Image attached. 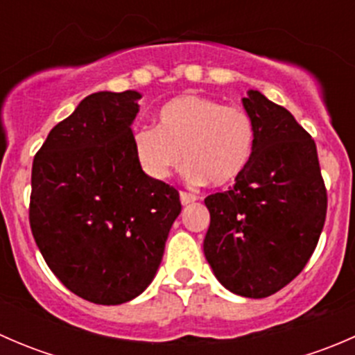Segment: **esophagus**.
Instances as JSON below:
<instances>
[{
	"label": "esophagus",
	"instance_id": "esophagus-1",
	"mask_svg": "<svg viewBox=\"0 0 355 355\" xmlns=\"http://www.w3.org/2000/svg\"><path fill=\"white\" fill-rule=\"evenodd\" d=\"M198 200L194 194H189V192H180V202L184 204V206H187V204H192Z\"/></svg>",
	"mask_w": 355,
	"mask_h": 355
}]
</instances>
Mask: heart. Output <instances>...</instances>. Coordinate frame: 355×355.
<instances>
[{"label": "heart", "instance_id": "obj_1", "mask_svg": "<svg viewBox=\"0 0 355 355\" xmlns=\"http://www.w3.org/2000/svg\"><path fill=\"white\" fill-rule=\"evenodd\" d=\"M139 166L153 180H164L182 164L191 182L227 187L244 175L256 146L254 120L244 108L185 94L157 111L155 127L132 135Z\"/></svg>", "mask_w": 355, "mask_h": 355}]
</instances>
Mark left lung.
Returning <instances> with one entry per match:
<instances>
[{"label": "left lung", "instance_id": "8db88e82", "mask_svg": "<svg viewBox=\"0 0 355 355\" xmlns=\"http://www.w3.org/2000/svg\"><path fill=\"white\" fill-rule=\"evenodd\" d=\"M252 159L228 191L204 199V256L225 288L263 299L288 285L313 256L327 218L316 144L284 106L249 91Z\"/></svg>", "mask_w": 355, "mask_h": 355}]
</instances>
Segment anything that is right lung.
Here are the masks:
<instances>
[{
    "label": "right lung",
    "mask_w": 355,
    "mask_h": 355,
    "mask_svg": "<svg viewBox=\"0 0 355 355\" xmlns=\"http://www.w3.org/2000/svg\"><path fill=\"white\" fill-rule=\"evenodd\" d=\"M137 91L94 92L49 132L32 163L28 220L49 270L75 295L116 306L155 278L182 211L132 146Z\"/></svg>",
    "instance_id": "right-lung-1"
}]
</instances>
